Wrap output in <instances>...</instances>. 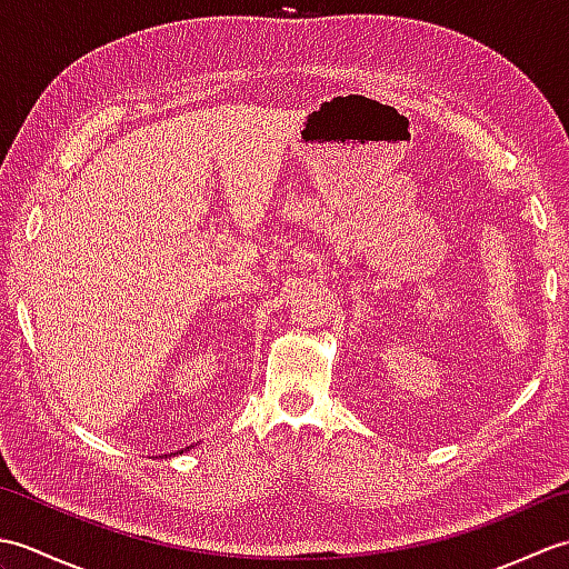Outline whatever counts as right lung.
<instances>
[{"label": "right lung", "mask_w": 569, "mask_h": 569, "mask_svg": "<svg viewBox=\"0 0 569 569\" xmlns=\"http://www.w3.org/2000/svg\"><path fill=\"white\" fill-rule=\"evenodd\" d=\"M173 455H176V452H173Z\"/></svg>", "instance_id": "obj_1"}]
</instances>
